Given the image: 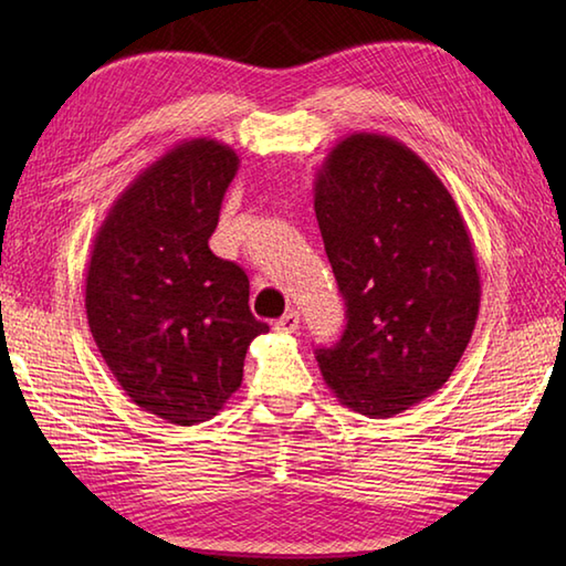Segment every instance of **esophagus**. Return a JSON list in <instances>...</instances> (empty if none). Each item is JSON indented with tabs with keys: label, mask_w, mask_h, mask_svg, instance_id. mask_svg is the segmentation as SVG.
Returning <instances> with one entry per match:
<instances>
[{
	"label": "esophagus",
	"mask_w": 566,
	"mask_h": 566,
	"mask_svg": "<svg viewBox=\"0 0 566 566\" xmlns=\"http://www.w3.org/2000/svg\"><path fill=\"white\" fill-rule=\"evenodd\" d=\"M298 328V314L296 311H290V314H284L280 321H274V331L276 333H294Z\"/></svg>",
	"instance_id": "1"
}]
</instances>
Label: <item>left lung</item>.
Instances as JSON below:
<instances>
[{
	"label": "left lung",
	"mask_w": 566,
	"mask_h": 566,
	"mask_svg": "<svg viewBox=\"0 0 566 566\" xmlns=\"http://www.w3.org/2000/svg\"><path fill=\"white\" fill-rule=\"evenodd\" d=\"M314 209L347 326L318 347L338 401L391 418L436 394L482 302L467 223L440 177L391 136L350 134L316 172Z\"/></svg>",
	"instance_id": "left-lung-1"
}]
</instances>
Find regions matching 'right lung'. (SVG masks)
Segmentation results:
<instances>
[{"mask_svg": "<svg viewBox=\"0 0 566 566\" xmlns=\"http://www.w3.org/2000/svg\"><path fill=\"white\" fill-rule=\"evenodd\" d=\"M238 165L213 138L177 143L122 191L92 243V338L128 399L175 426L219 413L270 331L250 314L248 274L209 248Z\"/></svg>", "mask_w": 566, "mask_h": 566, "instance_id": "right-lung-1", "label": "right lung"}]
</instances>
